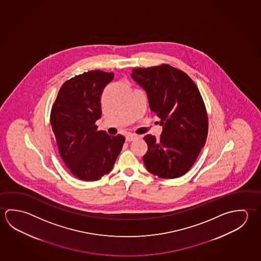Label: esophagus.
<instances>
[{"instance_id": "obj_1", "label": "esophagus", "mask_w": 261, "mask_h": 261, "mask_svg": "<svg viewBox=\"0 0 261 261\" xmlns=\"http://www.w3.org/2000/svg\"><path fill=\"white\" fill-rule=\"evenodd\" d=\"M136 138H137V136L136 135H127L126 137H125V140H126V142H131L133 141V140H135Z\"/></svg>"}]
</instances>
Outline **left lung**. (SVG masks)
<instances>
[{
    "label": "left lung",
    "mask_w": 261,
    "mask_h": 261,
    "mask_svg": "<svg viewBox=\"0 0 261 261\" xmlns=\"http://www.w3.org/2000/svg\"><path fill=\"white\" fill-rule=\"evenodd\" d=\"M131 77L146 92L152 113L160 117L159 139L144 137V164L150 173L175 178L187 173L205 145L208 117L192 79L169 65L133 69Z\"/></svg>",
    "instance_id": "1"
}]
</instances>
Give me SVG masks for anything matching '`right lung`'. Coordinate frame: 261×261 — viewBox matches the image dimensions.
<instances>
[{"label": "right lung", "mask_w": 261, "mask_h": 261, "mask_svg": "<svg viewBox=\"0 0 261 261\" xmlns=\"http://www.w3.org/2000/svg\"><path fill=\"white\" fill-rule=\"evenodd\" d=\"M115 78L113 72L92 70L62 85L51 110L50 123L60 155L69 171L85 181L110 172L124 137L97 131L101 92Z\"/></svg>", "instance_id": "add662e5"}]
</instances>
